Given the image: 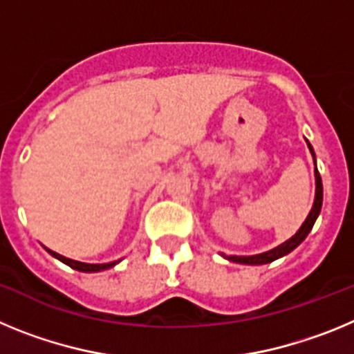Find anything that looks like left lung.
Instances as JSON below:
<instances>
[{
    "instance_id": "obj_1",
    "label": "left lung",
    "mask_w": 354,
    "mask_h": 354,
    "mask_svg": "<svg viewBox=\"0 0 354 354\" xmlns=\"http://www.w3.org/2000/svg\"><path fill=\"white\" fill-rule=\"evenodd\" d=\"M306 145H308V150H310L312 159H314V165H315V152L312 149L310 142L305 140ZM321 207H323V183H321V175H319L317 167H315V196H314V205H312L310 212L306 216V220L303 221V225L299 227V230L294 234L292 237H289L287 241H283L282 245L274 246V248L268 250V252H262L257 253V255H225L221 253V257L227 259L230 262H236V264H248V266H261V264H270V262L277 261L280 257H286L287 253L292 252L294 248H298L301 245L305 237L308 236V232L312 230L314 227L315 220H317L319 212H321Z\"/></svg>"
}]
</instances>
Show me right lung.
<instances>
[{"instance_id":"add662e5","label":"right lung","mask_w":354,"mask_h":354,"mask_svg":"<svg viewBox=\"0 0 354 354\" xmlns=\"http://www.w3.org/2000/svg\"><path fill=\"white\" fill-rule=\"evenodd\" d=\"M46 248V246H44ZM49 253H51L53 257L58 259V261H62L64 264L71 266L72 270L76 271H81V273H97V271H104V270H109V268H113V266H117L120 261H113V262H106V264H88V262H80V261H72V259H67L64 257V255H60V253L53 252V250L46 248Z\"/></svg>"}]
</instances>
